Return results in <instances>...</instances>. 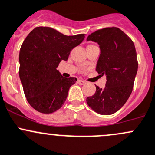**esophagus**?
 Wrapping results in <instances>:
<instances>
[{"label":"esophagus","instance_id":"esophagus-1","mask_svg":"<svg viewBox=\"0 0 155 155\" xmlns=\"http://www.w3.org/2000/svg\"><path fill=\"white\" fill-rule=\"evenodd\" d=\"M77 82H78V84H79V85H84V84H85V81L82 80V79H78Z\"/></svg>","mask_w":155,"mask_h":155}]
</instances>
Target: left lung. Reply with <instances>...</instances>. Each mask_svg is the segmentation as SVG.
I'll list each match as a JSON object with an SVG mask.
<instances>
[{
	"instance_id": "1",
	"label": "left lung",
	"mask_w": 155,
	"mask_h": 155,
	"mask_svg": "<svg viewBox=\"0 0 155 155\" xmlns=\"http://www.w3.org/2000/svg\"><path fill=\"white\" fill-rule=\"evenodd\" d=\"M101 48L96 71L107 76L105 88L96 86V92L86 101L94 112L108 115L119 110L129 98L138 69L134 42L116 27L96 31L87 37Z\"/></svg>"
}]
</instances>
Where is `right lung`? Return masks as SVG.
Instances as JSON below:
<instances>
[{"label":"right lung","instance_id":"right-lung-1","mask_svg":"<svg viewBox=\"0 0 155 155\" xmlns=\"http://www.w3.org/2000/svg\"><path fill=\"white\" fill-rule=\"evenodd\" d=\"M85 34L64 35L48 27H37L27 36L19 51V78L28 102L35 110L49 114L65 103L77 79L65 78L57 70Z\"/></svg>","mask_w":155,"mask_h":155}]
</instances>
